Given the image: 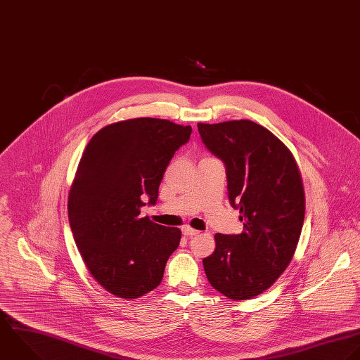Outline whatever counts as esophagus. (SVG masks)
Wrapping results in <instances>:
<instances>
[{"label": "esophagus", "mask_w": 360, "mask_h": 360, "mask_svg": "<svg viewBox=\"0 0 360 360\" xmlns=\"http://www.w3.org/2000/svg\"><path fill=\"white\" fill-rule=\"evenodd\" d=\"M182 234L186 236V237H193V236L199 234V231L192 229V227H189V226H185V227H182Z\"/></svg>", "instance_id": "obj_1"}]
</instances>
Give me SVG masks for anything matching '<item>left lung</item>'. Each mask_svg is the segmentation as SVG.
I'll use <instances>...</instances> for the list:
<instances>
[{"mask_svg": "<svg viewBox=\"0 0 360 360\" xmlns=\"http://www.w3.org/2000/svg\"><path fill=\"white\" fill-rule=\"evenodd\" d=\"M198 130L226 165L229 199L244 224L241 234L214 236L205 272L226 297L248 300L269 289L295 255L306 212L302 175L290 150L258 123H198Z\"/></svg>", "mask_w": 360, "mask_h": 360, "instance_id": "obj_1", "label": "left lung"}]
</instances>
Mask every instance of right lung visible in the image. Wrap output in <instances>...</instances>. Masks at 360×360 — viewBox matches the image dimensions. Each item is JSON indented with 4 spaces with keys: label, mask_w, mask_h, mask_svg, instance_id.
Segmentation results:
<instances>
[{
    "label": "right lung",
    "mask_w": 360,
    "mask_h": 360,
    "mask_svg": "<svg viewBox=\"0 0 360 360\" xmlns=\"http://www.w3.org/2000/svg\"><path fill=\"white\" fill-rule=\"evenodd\" d=\"M191 126L137 117L105 126L86 144L68 195V220L92 278L109 293L139 299L155 289L181 230L141 217Z\"/></svg>",
    "instance_id": "obj_1"
}]
</instances>
